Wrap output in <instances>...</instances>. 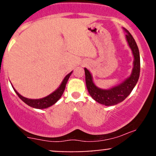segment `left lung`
<instances>
[{
	"instance_id": "obj_1",
	"label": "left lung",
	"mask_w": 156,
	"mask_h": 156,
	"mask_svg": "<svg viewBox=\"0 0 156 156\" xmlns=\"http://www.w3.org/2000/svg\"><path fill=\"white\" fill-rule=\"evenodd\" d=\"M126 38L134 56V60H133V68L131 75L128 78H127L123 83L116 87H112V89L102 90L97 87L94 84L92 76L90 72L87 69H84L86 85H87L90 95L94 100L105 106H113L125 100L127 96L133 90V87H135L139 79L140 72V59L139 49L133 37L127 31Z\"/></svg>"
}]
</instances>
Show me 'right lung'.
<instances>
[{
  "mask_svg": "<svg viewBox=\"0 0 156 156\" xmlns=\"http://www.w3.org/2000/svg\"><path fill=\"white\" fill-rule=\"evenodd\" d=\"M72 72H71L70 73L68 74L65 77V78L62 81V84L59 86V88L57 90L54 91L53 93H52L51 94L48 95V97H44L42 99H37V100H32V99H28L26 97H23L22 95H20L16 90L13 88V90H15V92L16 93V94L18 95V97L24 102L25 103H26L27 105H29V106H31L33 108H46L48 107H50L52 105H53L54 103H56L58 100H59L61 97H62V94H63L64 90H65L66 85L67 84V81H68L69 77H70L71 74Z\"/></svg>",
  "mask_w": 156,
  "mask_h": 156,
  "instance_id": "right-lung-1",
  "label": "right lung"
}]
</instances>
